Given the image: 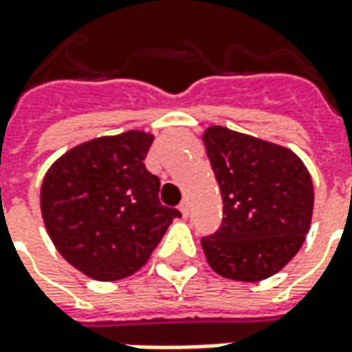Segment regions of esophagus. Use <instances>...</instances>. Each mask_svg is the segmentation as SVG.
I'll return each instance as SVG.
<instances>
[{"label": "esophagus", "mask_w": 352, "mask_h": 352, "mask_svg": "<svg viewBox=\"0 0 352 352\" xmlns=\"http://www.w3.org/2000/svg\"><path fill=\"white\" fill-rule=\"evenodd\" d=\"M179 211L183 213V217H188V211H190V209H188V201H186V199H183V201H181V206H179Z\"/></svg>", "instance_id": "34e87169"}]
</instances>
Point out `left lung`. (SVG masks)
Segmentation results:
<instances>
[{
  "label": "left lung",
  "instance_id": "1",
  "mask_svg": "<svg viewBox=\"0 0 352 352\" xmlns=\"http://www.w3.org/2000/svg\"><path fill=\"white\" fill-rule=\"evenodd\" d=\"M207 156L222 194V224L201 237L209 265L243 283L267 279L294 258L313 217V183L292 151L211 126Z\"/></svg>",
  "mask_w": 352,
  "mask_h": 352
}]
</instances>
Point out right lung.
<instances>
[{
    "label": "right lung",
    "instance_id": "right-lung-1",
    "mask_svg": "<svg viewBox=\"0 0 352 352\" xmlns=\"http://www.w3.org/2000/svg\"><path fill=\"white\" fill-rule=\"evenodd\" d=\"M154 138L130 130L87 141L58 158L41 184V213L58 252L96 280H118L146 264L181 213L160 204V179L145 168Z\"/></svg>",
    "mask_w": 352,
    "mask_h": 352
}]
</instances>
